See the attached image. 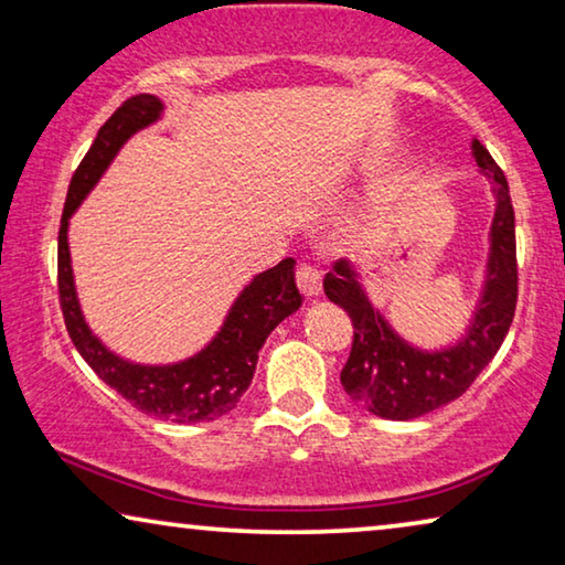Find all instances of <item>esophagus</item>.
Wrapping results in <instances>:
<instances>
[{"label": "esophagus", "mask_w": 565, "mask_h": 565, "mask_svg": "<svg viewBox=\"0 0 565 565\" xmlns=\"http://www.w3.org/2000/svg\"><path fill=\"white\" fill-rule=\"evenodd\" d=\"M295 280H298V288L302 290V295H312L320 292V280H323V275H320L318 267H312L310 263H298L295 267Z\"/></svg>", "instance_id": "obj_1"}]
</instances>
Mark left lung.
<instances>
[{"label":"left lung","mask_w":565,"mask_h":565,"mask_svg":"<svg viewBox=\"0 0 565 565\" xmlns=\"http://www.w3.org/2000/svg\"><path fill=\"white\" fill-rule=\"evenodd\" d=\"M472 153L492 179L498 206L490 232L488 280L462 341L434 353L414 349L392 331L379 310H373L359 275L345 259L326 273L323 290L328 300L341 306L353 320V345L341 371V384L353 402L384 419H416L462 396L498 353L513 323L518 257L508 179L480 141H472Z\"/></svg>","instance_id":"left-lung-1"}]
</instances>
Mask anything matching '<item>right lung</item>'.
Here are the masks:
<instances>
[{
	"instance_id": "right-lung-1",
	"label": "right lung",
	"mask_w": 565,
	"mask_h": 565,
	"mask_svg": "<svg viewBox=\"0 0 565 565\" xmlns=\"http://www.w3.org/2000/svg\"><path fill=\"white\" fill-rule=\"evenodd\" d=\"M161 110L163 106L156 95L143 93L128 98L100 126L81 167L75 169L57 234L60 308H63L65 328L77 353L136 409L179 424L212 422L237 406L239 396L247 392L249 381L255 376L257 353L267 335L275 331L280 320L300 308L302 298L295 285V259L288 257L270 270L259 273L234 300L214 341L192 359L171 363V366H141V363L124 361L120 355L110 353L85 323L73 282L67 222L90 189L98 184L120 146L136 131L153 124Z\"/></svg>"
}]
</instances>
